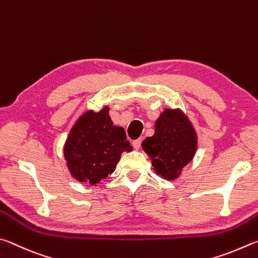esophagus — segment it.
I'll use <instances>...</instances> for the list:
<instances>
[{
    "mask_svg": "<svg viewBox=\"0 0 258 258\" xmlns=\"http://www.w3.org/2000/svg\"><path fill=\"white\" fill-rule=\"evenodd\" d=\"M142 142H143L142 138H138V139H136V141L133 142V146L135 147V150H139V148H141Z\"/></svg>",
    "mask_w": 258,
    "mask_h": 258,
    "instance_id": "esophagus-1",
    "label": "esophagus"
}]
</instances>
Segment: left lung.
Returning <instances> with one entry per match:
<instances>
[{"instance_id": "left-lung-1", "label": "left lung", "mask_w": 258, "mask_h": 258, "mask_svg": "<svg viewBox=\"0 0 258 258\" xmlns=\"http://www.w3.org/2000/svg\"><path fill=\"white\" fill-rule=\"evenodd\" d=\"M153 170L169 181L178 179L192 161L198 146L191 121L180 108H165L155 121V132L142 144Z\"/></svg>"}]
</instances>
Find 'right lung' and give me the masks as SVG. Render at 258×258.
Listing matches in <instances>:
<instances>
[{
  "label": "right lung",
  "instance_id": "obj_1",
  "mask_svg": "<svg viewBox=\"0 0 258 258\" xmlns=\"http://www.w3.org/2000/svg\"><path fill=\"white\" fill-rule=\"evenodd\" d=\"M110 107L84 112L70 129L63 146L67 168L72 178L96 187L114 172L123 152L133 147L122 126L114 125Z\"/></svg>",
  "mask_w": 258,
  "mask_h": 258
}]
</instances>
